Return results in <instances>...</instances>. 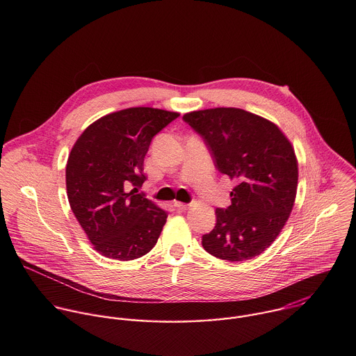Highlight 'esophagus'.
Wrapping results in <instances>:
<instances>
[{
    "instance_id": "esophagus-1",
    "label": "esophagus",
    "mask_w": 356,
    "mask_h": 356,
    "mask_svg": "<svg viewBox=\"0 0 356 356\" xmlns=\"http://www.w3.org/2000/svg\"><path fill=\"white\" fill-rule=\"evenodd\" d=\"M175 207H176L177 210L184 211V210H188V209H190V204H186V202H181V201H175Z\"/></svg>"
}]
</instances>
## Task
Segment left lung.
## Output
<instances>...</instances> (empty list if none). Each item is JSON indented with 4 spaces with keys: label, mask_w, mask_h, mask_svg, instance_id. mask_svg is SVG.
Here are the masks:
<instances>
[{
    "label": "left lung",
    "mask_w": 356,
    "mask_h": 356,
    "mask_svg": "<svg viewBox=\"0 0 356 356\" xmlns=\"http://www.w3.org/2000/svg\"><path fill=\"white\" fill-rule=\"evenodd\" d=\"M183 120L209 145L217 169L234 183L231 206L202 235L216 258L241 262L261 255L277 238L294 206L298 163L294 147L272 121L234 107L191 111Z\"/></svg>",
    "instance_id": "left-lung-1"
}]
</instances>
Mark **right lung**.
<instances>
[{"mask_svg": "<svg viewBox=\"0 0 356 356\" xmlns=\"http://www.w3.org/2000/svg\"><path fill=\"white\" fill-rule=\"evenodd\" d=\"M180 114L132 107L98 118L73 145L66 165L70 209L101 255L132 261L154 248L168 213L138 188L152 138Z\"/></svg>", "mask_w": 356, "mask_h": 356, "instance_id": "add662e5", "label": "right lung"}]
</instances>
